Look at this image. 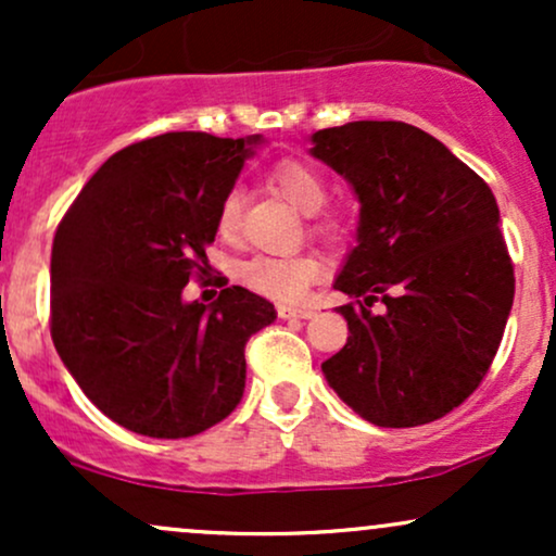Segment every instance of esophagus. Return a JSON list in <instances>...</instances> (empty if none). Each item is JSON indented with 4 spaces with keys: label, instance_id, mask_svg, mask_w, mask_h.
Listing matches in <instances>:
<instances>
[{
    "label": "esophagus",
    "instance_id": "34e87169",
    "mask_svg": "<svg viewBox=\"0 0 556 556\" xmlns=\"http://www.w3.org/2000/svg\"><path fill=\"white\" fill-rule=\"evenodd\" d=\"M277 314L282 318H311L316 316L314 308H298V305H277Z\"/></svg>",
    "mask_w": 556,
    "mask_h": 556
}]
</instances>
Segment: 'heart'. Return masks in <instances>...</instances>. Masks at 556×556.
<instances>
[{
    "label": "heart",
    "instance_id": "heart-1",
    "mask_svg": "<svg viewBox=\"0 0 556 556\" xmlns=\"http://www.w3.org/2000/svg\"><path fill=\"white\" fill-rule=\"evenodd\" d=\"M271 188L279 195L287 198L292 206L303 214H314L327 201V180L321 172L311 164L298 162V159H285L277 162L269 172ZM242 222V195L238 188L227 190L216 208V232L222 240L232 242L240 235ZM316 227L321 232H337V219L331 214H321L316 219ZM324 274V261L314 251H295V253H256L240 264L238 277L245 287H251L258 295L282 303H298L311 290Z\"/></svg>",
    "mask_w": 556,
    "mask_h": 556
}]
</instances>
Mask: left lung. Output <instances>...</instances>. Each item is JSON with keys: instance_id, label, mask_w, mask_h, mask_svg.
Here are the masks:
<instances>
[{"instance_id": "obj_1", "label": "left lung", "mask_w": 556, "mask_h": 556, "mask_svg": "<svg viewBox=\"0 0 556 556\" xmlns=\"http://www.w3.org/2000/svg\"><path fill=\"white\" fill-rule=\"evenodd\" d=\"M314 156L363 206L358 248L334 282L353 298L340 305L350 337L321 371L376 426L444 418L489 374L513 308L496 198L444 143L394 119L318 130Z\"/></svg>"}]
</instances>
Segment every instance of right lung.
<instances>
[{"instance_id":"1","label":"right lung","mask_w":556,"mask_h":556,"mask_svg":"<svg viewBox=\"0 0 556 556\" xmlns=\"http://www.w3.org/2000/svg\"><path fill=\"white\" fill-rule=\"evenodd\" d=\"M256 140L208 132L138 140L101 164L56 227L54 348L86 397L125 429L193 437L242 397L245 342L277 311L222 277L225 290L208 308L182 303V290L214 271L206 248L216 208Z\"/></svg>"}]
</instances>
